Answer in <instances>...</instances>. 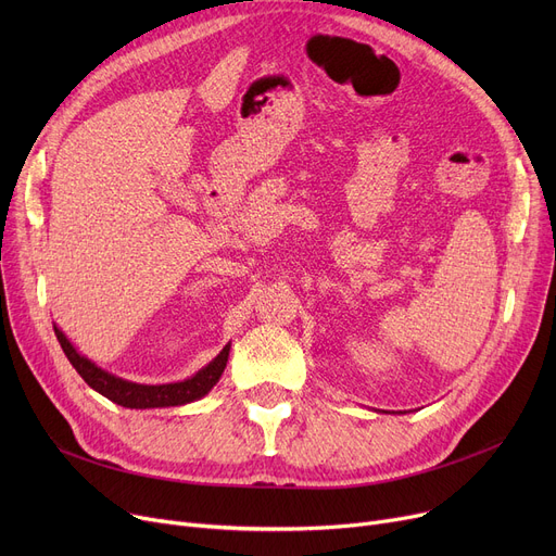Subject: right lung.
<instances>
[{"label": "right lung", "instance_id": "right-lung-1", "mask_svg": "<svg viewBox=\"0 0 556 556\" xmlns=\"http://www.w3.org/2000/svg\"><path fill=\"white\" fill-rule=\"evenodd\" d=\"M55 338L61 342L63 352L67 361L74 365V369L80 374L83 381L110 399L116 405L130 407V410H146V407H173V405H185L191 401L202 399L204 394H210L212 388L218 383V378L223 376L229 358V346L227 342L223 346V352L202 369H198L193 376L185 378V381L178 383H164V386H143V383H132L126 381L122 376H114L99 365H94L90 358H85L76 352V346L70 342V338L53 325Z\"/></svg>", "mask_w": 556, "mask_h": 556}]
</instances>
